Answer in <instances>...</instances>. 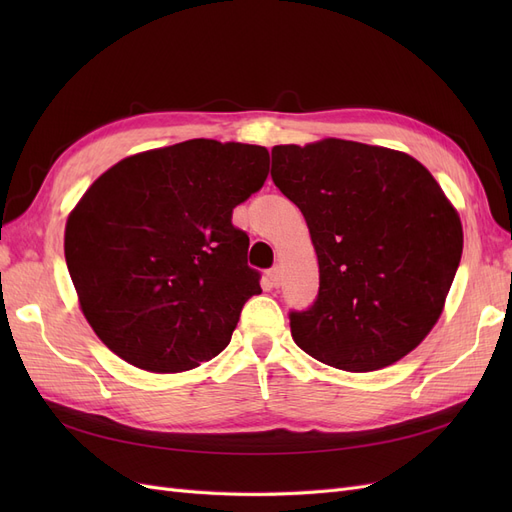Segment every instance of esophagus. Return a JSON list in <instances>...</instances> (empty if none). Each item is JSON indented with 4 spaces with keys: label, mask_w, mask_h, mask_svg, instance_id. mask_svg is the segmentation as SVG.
Instances as JSON below:
<instances>
[{
    "label": "esophagus",
    "mask_w": 512,
    "mask_h": 512,
    "mask_svg": "<svg viewBox=\"0 0 512 512\" xmlns=\"http://www.w3.org/2000/svg\"><path fill=\"white\" fill-rule=\"evenodd\" d=\"M269 280H271V286H280L282 284V269L280 267H273L271 271H269Z\"/></svg>",
    "instance_id": "34e87169"
}]
</instances>
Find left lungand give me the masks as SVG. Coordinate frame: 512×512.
<instances>
[{
    "instance_id": "left-lung-1",
    "label": "left lung",
    "mask_w": 512,
    "mask_h": 512,
    "mask_svg": "<svg viewBox=\"0 0 512 512\" xmlns=\"http://www.w3.org/2000/svg\"><path fill=\"white\" fill-rule=\"evenodd\" d=\"M271 156L320 269L318 299L290 314L294 344L352 374L404 359L436 327L461 260V220L440 183L404 151L342 138Z\"/></svg>"
}]
</instances>
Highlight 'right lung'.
<instances>
[{
	"label": "right lung",
	"mask_w": 512,
	"mask_h": 512,
	"mask_svg": "<svg viewBox=\"0 0 512 512\" xmlns=\"http://www.w3.org/2000/svg\"><path fill=\"white\" fill-rule=\"evenodd\" d=\"M269 175L260 145L211 138L149 149L102 173L70 211L64 252L102 344L153 374H181L230 342L260 294L232 209Z\"/></svg>",
	"instance_id": "right-lung-1"
}]
</instances>
